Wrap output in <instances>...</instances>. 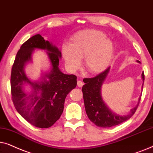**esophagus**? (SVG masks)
I'll return each instance as SVG.
<instances>
[{
    "mask_svg": "<svg viewBox=\"0 0 153 153\" xmlns=\"http://www.w3.org/2000/svg\"><path fill=\"white\" fill-rule=\"evenodd\" d=\"M77 85H78V86L79 87H82V85H84V83H83L82 81L79 80V81H78V83H77Z\"/></svg>",
    "mask_w": 153,
    "mask_h": 153,
    "instance_id": "esophagus-1",
    "label": "esophagus"
}]
</instances>
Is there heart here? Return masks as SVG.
Listing matches in <instances>:
<instances>
[{"label":"heart","mask_w":153,"mask_h":153,"mask_svg":"<svg viewBox=\"0 0 153 153\" xmlns=\"http://www.w3.org/2000/svg\"><path fill=\"white\" fill-rule=\"evenodd\" d=\"M113 44L99 30H87L79 33L68 46L63 47V56L66 66L75 71L80 66V59L85 58L87 70L92 73H101L111 64L113 56Z\"/></svg>","instance_id":"obj_1"}]
</instances>
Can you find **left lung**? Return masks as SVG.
<instances>
[{
	"instance_id": "8db88e82",
	"label": "left lung",
	"mask_w": 153,
	"mask_h": 153,
	"mask_svg": "<svg viewBox=\"0 0 153 153\" xmlns=\"http://www.w3.org/2000/svg\"><path fill=\"white\" fill-rule=\"evenodd\" d=\"M137 62L140 63L139 61H137ZM109 71L110 67L94 78H85L83 81L85 84L82 88L85 111L89 119L97 127L104 128L113 127L127 121L135 113L139 104L138 102V105L131 109L129 114L127 115H117L108 108L101 97V86ZM141 77L144 82L145 76L143 72ZM140 100V97L139 101Z\"/></svg>"
}]
</instances>
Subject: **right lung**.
Listing matches in <instances>:
<instances>
[{
	"mask_svg": "<svg viewBox=\"0 0 153 153\" xmlns=\"http://www.w3.org/2000/svg\"><path fill=\"white\" fill-rule=\"evenodd\" d=\"M35 48L47 51L52 69L44 76L43 81L33 83L27 78L23 68L26 63L31 60ZM61 56L59 49L40 34L32 36L22 44L16 55L10 77L12 100L22 117L36 127H52L62 115L67 94L76 87L77 77L64 74L59 68ZM24 84L32 87L28 95L22 89Z\"/></svg>",
	"mask_w": 153,
	"mask_h": 153,
	"instance_id": "add662e5",
	"label": "right lung"
}]
</instances>
